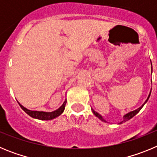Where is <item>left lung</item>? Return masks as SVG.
Returning a JSON list of instances; mask_svg holds the SVG:
<instances>
[{"instance_id":"left-lung-1","label":"left lung","mask_w":157,"mask_h":157,"mask_svg":"<svg viewBox=\"0 0 157 157\" xmlns=\"http://www.w3.org/2000/svg\"><path fill=\"white\" fill-rule=\"evenodd\" d=\"M149 97H150V94H149V97H148V98H147V100H146V101H145V103H144L143 105H141V106L140 107V108H138V109H136V110H134V111H132V112H128V113H127V114L124 115V116H123V121H122V122H120V123H124V122L127 121V120H130V119H131V118H133V117H134V116H135L136 114H138V112H139V111L141 110V109H142V107L144 106V105H145V104L146 103L147 101H148V100H149ZM92 112H93V113H94V114L95 115V116H97V117L98 118V119H100V120H101V121L105 122V123H106V121H105V120H104V119H103V117H102V116H101V115L99 114V113H98V112H95V111H94V109H92Z\"/></svg>"}]
</instances>
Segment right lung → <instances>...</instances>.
<instances>
[{
  "label": "right lung",
  "instance_id": "add662e5",
  "mask_svg": "<svg viewBox=\"0 0 157 157\" xmlns=\"http://www.w3.org/2000/svg\"><path fill=\"white\" fill-rule=\"evenodd\" d=\"M67 101L65 100L64 102H63V105L59 107V109H56V110L53 111V112H39V111H31L29 110V109H26L25 107H23V105H20L19 103V106L21 107V109L24 111L27 114H28L29 116H31L32 118H34V119H37V120H51L52 119H55L57 116H60V115L63 113V112L64 111L65 105H66Z\"/></svg>",
  "mask_w": 157,
  "mask_h": 157
}]
</instances>
